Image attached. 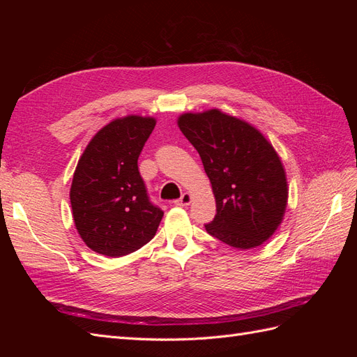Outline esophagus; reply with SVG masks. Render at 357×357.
Returning <instances> with one entry per match:
<instances>
[{"label":"esophagus","instance_id":"esophagus-1","mask_svg":"<svg viewBox=\"0 0 357 357\" xmlns=\"http://www.w3.org/2000/svg\"><path fill=\"white\" fill-rule=\"evenodd\" d=\"M192 202V195L188 192L183 193V195L174 201V204L177 205V207H186V205H189Z\"/></svg>","mask_w":357,"mask_h":357}]
</instances>
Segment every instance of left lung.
Masks as SVG:
<instances>
[{"mask_svg": "<svg viewBox=\"0 0 357 357\" xmlns=\"http://www.w3.org/2000/svg\"><path fill=\"white\" fill-rule=\"evenodd\" d=\"M177 125L211 183L218 213L205 229L240 250L262 245L282 225L289 198L284 165L271 142L220 109L183 113Z\"/></svg>", "mask_w": 357, "mask_h": 357, "instance_id": "obj_1", "label": "left lung"}]
</instances>
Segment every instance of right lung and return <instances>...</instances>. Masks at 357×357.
<instances>
[{
  "mask_svg": "<svg viewBox=\"0 0 357 357\" xmlns=\"http://www.w3.org/2000/svg\"><path fill=\"white\" fill-rule=\"evenodd\" d=\"M153 116L116 117L96 132L75 167L70 202L75 229L91 250L121 257L153 238L164 211L149 201L138 172Z\"/></svg>",
  "mask_w": 357,
  "mask_h": 357,
  "instance_id": "right-lung-1",
  "label": "right lung"
}]
</instances>
